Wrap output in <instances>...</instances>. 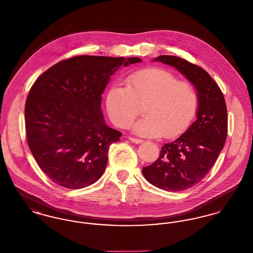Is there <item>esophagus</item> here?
I'll use <instances>...</instances> for the list:
<instances>
[{"instance_id": "esophagus-1", "label": "esophagus", "mask_w": 253, "mask_h": 253, "mask_svg": "<svg viewBox=\"0 0 253 253\" xmlns=\"http://www.w3.org/2000/svg\"><path fill=\"white\" fill-rule=\"evenodd\" d=\"M128 138H129V140H130V141H132V142L135 143V144H140V143H142V142H143V140H142V139L134 138V137H132V136H129Z\"/></svg>"}]
</instances>
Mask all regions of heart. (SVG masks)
I'll return each instance as SVG.
<instances>
[{"label":"heart","mask_w":253,"mask_h":253,"mask_svg":"<svg viewBox=\"0 0 253 253\" xmlns=\"http://www.w3.org/2000/svg\"><path fill=\"white\" fill-rule=\"evenodd\" d=\"M125 84L126 88L112 86L106 95L109 118L117 126L127 128L143 105L145 118L132 126L136 134L170 138L190 125L198 105L191 83L178 81L164 68L150 67L132 73Z\"/></svg>","instance_id":"1"}]
</instances>
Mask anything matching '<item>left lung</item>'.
<instances>
[{
    "instance_id": "8db88e82",
    "label": "left lung",
    "mask_w": 253,
    "mask_h": 253,
    "mask_svg": "<svg viewBox=\"0 0 253 253\" xmlns=\"http://www.w3.org/2000/svg\"><path fill=\"white\" fill-rule=\"evenodd\" d=\"M154 60L175 67L196 89V121L170 143L142 173L152 185L168 192L185 191L202 180L222 151L228 134L225 97L203 68L175 56L162 55Z\"/></svg>"
}]
</instances>
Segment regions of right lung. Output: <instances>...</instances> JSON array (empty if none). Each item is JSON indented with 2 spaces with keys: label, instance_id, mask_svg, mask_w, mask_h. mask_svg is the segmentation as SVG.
<instances>
[{
  "label": "right lung",
  "instance_id": "1",
  "mask_svg": "<svg viewBox=\"0 0 253 253\" xmlns=\"http://www.w3.org/2000/svg\"><path fill=\"white\" fill-rule=\"evenodd\" d=\"M139 58L76 56L42 73L25 102L27 144L54 183L83 189L103 174L110 145L122 133L108 127L100 107L110 77Z\"/></svg>",
  "mask_w": 253,
  "mask_h": 253
}]
</instances>
